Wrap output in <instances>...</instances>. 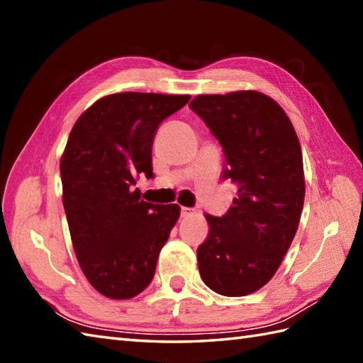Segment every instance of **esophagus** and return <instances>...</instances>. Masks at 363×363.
Returning a JSON list of instances; mask_svg holds the SVG:
<instances>
[{
  "label": "esophagus",
  "mask_w": 363,
  "mask_h": 363,
  "mask_svg": "<svg viewBox=\"0 0 363 363\" xmlns=\"http://www.w3.org/2000/svg\"><path fill=\"white\" fill-rule=\"evenodd\" d=\"M191 213H194V209H190V207H181V217L182 218L190 217Z\"/></svg>",
  "instance_id": "esophagus-1"
}]
</instances>
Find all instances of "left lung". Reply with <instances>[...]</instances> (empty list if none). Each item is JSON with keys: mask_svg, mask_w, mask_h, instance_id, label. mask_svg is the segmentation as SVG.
<instances>
[{"mask_svg": "<svg viewBox=\"0 0 363 363\" xmlns=\"http://www.w3.org/2000/svg\"><path fill=\"white\" fill-rule=\"evenodd\" d=\"M190 109L221 145L223 179L238 186L228 213L206 215L199 274L220 295H250L274 276L299 225L306 186L298 135L282 107L254 90L199 95Z\"/></svg>", "mask_w": 363, "mask_h": 363, "instance_id": "1", "label": "left lung"}]
</instances>
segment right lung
Here are the masks:
<instances>
[{"label": "right lung", "mask_w": 363, "mask_h": 363, "mask_svg": "<svg viewBox=\"0 0 363 363\" xmlns=\"http://www.w3.org/2000/svg\"><path fill=\"white\" fill-rule=\"evenodd\" d=\"M189 99L107 95L81 115L68 137L60 177L73 248L89 282L107 298L129 299L148 287L179 218V206L146 203L133 187L140 174L154 177V134Z\"/></svg>", "instance_id": "1"}]
</instances>
